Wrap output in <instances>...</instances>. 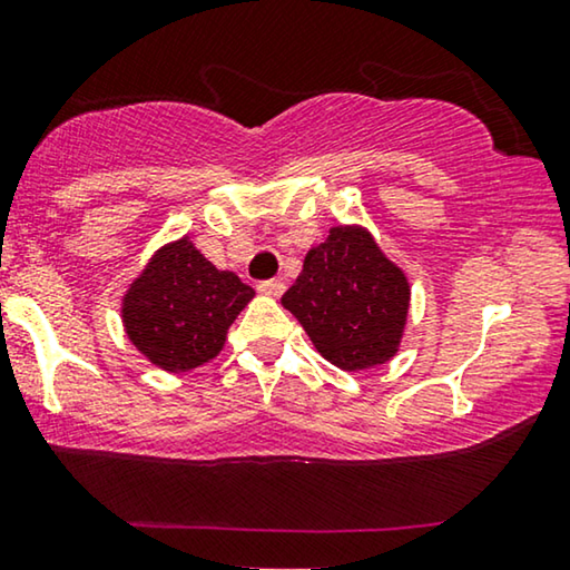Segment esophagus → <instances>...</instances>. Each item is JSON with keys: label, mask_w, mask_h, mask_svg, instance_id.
Returning <instances> with one entry per match:
<instances>
[{"label": "esophagus", "mask_w": 570, "mask_h": 570, "mask_svg": "<svg viewBox=\"0 0 570 570\" xmlns=\"http://www.w3.org/2000/svg\"><path fill=\"white\" fill-rule=\"evenodd\" d=\"M258 292L266 296H282L286 292V284H284V278H271V282L258 284Z\"/></svg>", "instance_id": "1"}]
</instances>
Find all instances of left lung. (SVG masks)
<instances>
[{
  "mask_svg": "<svg viewBox=\"0 0 570 570\" xmlns=\"http://www.w3.org/2000/svg\"><path fill=\"white\" fill-rule=\"evenodd\" d=\"M410 278L361 225L330 227L282 296L322 358L343 371L392 361L410 314Z\"/></svg>",
  "mask_w": 570,
  "mask_h": 570,
  "instance_id": "obj_1",
  "label": "left lung"
}]
</instances>
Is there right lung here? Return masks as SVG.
I'll return each instance as SVG.
<instances>
[{
  "label": "right lung",
  "mask_w": 570,
  "mask_h": 570,
  "mask_svg": "<svg viewBox=\"0 0 570 570\" xmlns=\"http://www.w3.org/2000/svg\"><path fill=\"white\" fill-rule=\"evenodd\" d=\"M256 292L233 271L212 266L189 237L153 253L122 296V325L153 366L168 373L217 358L227 330Z\"/></svg>",
  "instance_id": "obj_1"
}]
</instances>
